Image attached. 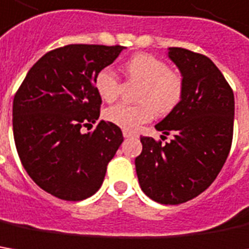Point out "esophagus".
<instances>
[{
  "label": "esophagus",
  "mask_w": 249,
  "mask_h": 249,
  "mask_svg": "<svg viewBox=\"0 0 249 249\" xmlns=\"http://www.w3.org/2000/svg\"><path fill=\"white\" fill-rule=\"evenodd\" d=\"M123 137L124 138H130V137H137V134L131 133V131H127V130H123Z\"/></svg>",
  "instance_id": "obj_1"
}]
</instances>
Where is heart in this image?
<instances>
[{"label": "heart", "mask_w": 249, "mask_h": 249, "mask_svg": "<svg viewBox=\"0 0 249 249\" xmlns=\"http://www.w3.org/2000/svg\"><path fill=\"white\" fill-rule=\"evenodd\" d=\"M124 70L131 79L142 82L140 93L141 104L130 105L121 103L105 111V118L113 124L127 131H136L159 113L170 112L179 103L183 93V79L171 71L167 63L148 53H138L128 58ZM94 88L104 101L111 103L121 93V79L112 68L105 67L94 78Z\"/></svg>", "instance_id": "1"}]
</instances>
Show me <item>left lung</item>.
Returning <instances> with one entry per match:
<instances>
[{
    "mask_svg": "<svg viewBox=\"0 0 249 249\" xmlns=\"http://www.w3.org/2000/svg\"><path fill=\"white\" fill-rule=\"evenodd\" d=\"M168 57L183 79L181 101L155 127L174 140L161 145L141 137L142 152L136 158L140 186L160 204H181L214 182L228 159L233 140L234 96L225 76L210 58L170 48Z\"/></svg>",
    "mask_w": 249,
    "mask_h": 249,
    "instance_id": "obj_1",
    "label": "left lung"
}]
</instances>
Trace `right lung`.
<instances>
[{
    "mask_svg": "<svg viewBox=\"0 0 249 249\" xmlns=\"http://www.w3.org/2000/svg\"><path fill=\"white\" fill-rule=\"evenodd\" d=\"M123 46L67 45L48 52L26 75L13 98V138L20 161L41 189L67 201L93 196L123 142L122 130L100 121L94 88L100 70Z\"/></svg>",
    "mask_w": 249,
    "mask_h": 249,
    "instance_id": "1",
    "label": "right lung"
}]
</instances>
